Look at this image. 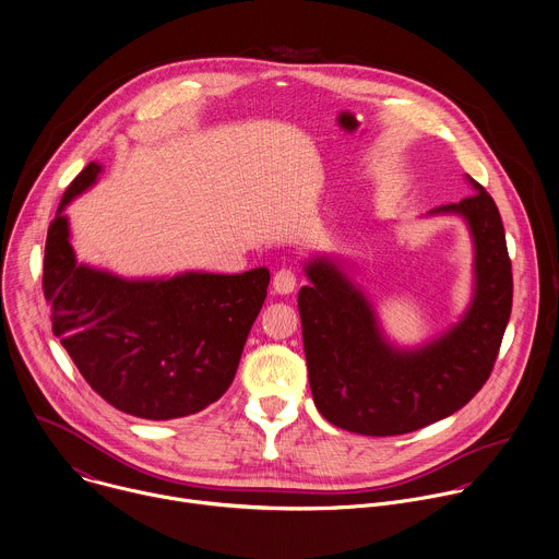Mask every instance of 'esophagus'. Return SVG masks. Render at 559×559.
Wrapping results in <instances>:
<instances>
[{"instance_id": "obj_1", "label": "esophagus", "mask_w": 559, "mask_h": 559, "mask_svg": "<svg viewBox=\"0 0 559 559\" xmlns=\"http://www.w3.org/2000/svg\"><path fill=\"white\" fill-rule=\"evenodd\" d=\"M272 287H274V292L276 294H292L294 289H296V274H294V270H289V267H283V270H278L276 274H274V278H272Z\"/></svg>"}]
</instances>
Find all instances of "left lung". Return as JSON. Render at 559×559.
Returning a JSON list of instances; mask_svg holds the SVG:
<instances>
[{
  "mask_svg": "<svg viewBox=\"0 0 559 559\" xmlns=\"http://www.w3.org/2000/svg\"><path fill=\"white\" fill-rule=\"evenodd\" d=\"M474 195L428 215H459L474 241V296L463 318L439 337L391 344L366 294L337 259L305 263L298 292L309 386L333 426L368 437L415 432L461 411L489 380L511 316L513 278L500 213L467 177Z\"/></svg>",
  "mask_w": 559,
  "mask_h": 559,
  "instance_id": "1",
  "label": "left lung"
}]
</instances>
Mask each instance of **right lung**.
<instances>
[{"instance_id":"obj_1","label":"right lung","mask_w":559,"mask_h":559,"mask_svg":"<svg viewBox=\"0 0 559 559\" xmlns=\"http://www.w3.org/2000/svg\"><path fill=\"white\" fill-rule=\"evenodd\" d=\"M90 162L48 228L44 294L52 331L85 382L120 413L168 421L217 402L235 380L270 270L122 278L76 261L66 206L96 183Z\"/></svg>"}]
</instances>
